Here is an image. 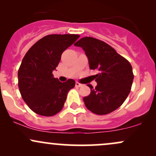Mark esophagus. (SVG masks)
<instances>
[{"mask_svg": "<svg viewBox=\"0 0 156 156\" xmlns=\"http://www.w3.org/2000/svg\"><path fill=\"white\" fill-rule=\"evenodd\" d=\"M83 86V84H81V83H80L79 82H76V83H75V87H82Z\"/></svg>", "mask_w": 156, "mask_h": 156, "instance_id": "esophagus-1", "label": "esophagus"}]
</instances>
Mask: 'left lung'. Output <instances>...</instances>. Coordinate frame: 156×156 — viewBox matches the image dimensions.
Returning a JSON list of instances; mask_svg holds the SVG:
<instances>
[{
  "label": "left lung",
  "mask_w": 156,
  "mask_h": 156,
  "mask_svg": "<svg viewBox=\"0 0 156 156\" xmlns=\"http://www.w3.org/2000/svg\"><path fill=\"white\" fill-rule=\"evenodd\" d=\"M74 45L83 49L90 69L99 71L94 75L97 86L88 84L91 92L83 98L85 106L97 115L113 112L130 92L134 78L130 63L107 43L94 37H82Z\"/></svg>",
  "instance_id": "1"
}]
</instances>
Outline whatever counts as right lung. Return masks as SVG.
Instances as JSON below:
<instances>
[{
    "label": "right lung",
    "mask_w": 156,
    "mask_h": 156,
    "mask_svg": "<svg viewBox=\"0 0 156 156\" xmlns=\"http://www.w3.org/2000/svg\"><path fill=\"white\" fill-rule=\"evenodd\" d=\"M80 36L78 35H49L30 48L18 69V87L25 103L35 113L52 116L63 109L69 90L75 81L61 82L53 77L61 55Z\"/></svg>",
    "instance_id": "obj_1"
}]
</instances>
